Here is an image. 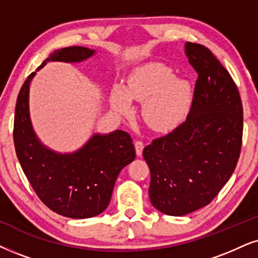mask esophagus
Masks as SVG:
<instances>
[{"mask_svg": "<svg viewBox=\"0 0 258 258\" xmlns=\"http://www.w3.org/2000/svg\"><path fill=\"white\" fill-rule=\"evenodd\" d=\"M135 148H136V153L138 157H140L143 153V149H144V143L140 142V140H137L135 143Z\"/></svg>", "mask_w": 258, "mask_h": 258, "instance_id": "esophagus-1", "label": "esophagus"}]
</instances>
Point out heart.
Segmentation results:
<instances>
[{
    "label": "heart",
    "mask_w": 258,
    "mask_h": 258,
    "mask_svg": "<svg viewBox=\"0 0 258 258\" xmlns=\"http://www.w3.org/2000/svg\"><path fill=\"white\" fill-rule=\"evenodd\" d=\"M131 100L145 101L143 118L158 132L171 131L184 121L193 102V88L187 80L175 78L170 68L161 63L146 64L128 78L127 88L115 86L110 95L118 113L131 112Z\"/></svg>",
    "instance_id": "obj_1"
}]
</instances>
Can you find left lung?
I'll list each match as a JSON object with an SVG mask.
<instances>
[{
  "instance_id": "8db88e82",
  "label": "left lung",
  "mask_w": 258,
  "mask_h": 258,
  "mask_svg": "<svg viewBox=\"0 0 258 258\" xmlns=\"http://www.w3.org/2000/svg\"><path fill=\"white\" fill-rule=\"evenodd\" d=\"M185 54L198 73L187 119L143 150L151 204L175 217L217 197L236 169L243 138L242 100L229 71L204 45L187 42Z\"/></svg>"
}]
</instances>
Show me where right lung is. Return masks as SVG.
Here are the masks:
<instances>
[{"label":"right lung","instance_id":"add662e5","mask_svg":"<svg viewBox=\"0 0 258 258\" xmlns=\"http://www.w3.org/2000/svg\"><path fill=\"white\" fill-rule=\"evenodd\" d=\"M82 46L64 47L54 51L51 60L82 61L94 54ZM32 73L18 95L14 118V145L22 170L38 198L60 216L86 219L102 213L109 205L116 177L122 168L136 158L132 138L116 130L109 135H94L74 153H57L39 142L29 119V83Z\"/></svg>","mask_w":258,"mask_h":258}]
</instances>
